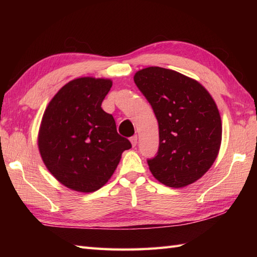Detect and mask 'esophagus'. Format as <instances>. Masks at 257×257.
<instances>
[{
    "instance_id": "1",
    "label": "esophagus",
    "mask_w": 257,
    "mask_h": 257,
    "mask_svg": "<svg viewBox=\"0 0 257 257\" xmlns=\"http://www.w3.org/2000/svg\"><path fill=\"white\" fill-rule=\"evenodd\" d=\"M130 143H132L133 147H136V145H137V143H138V137H137V136H133V137L130 138Z\"/></svg>"
}]
</instances>
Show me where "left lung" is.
<instances>
[{
	"label": "left lung",
	"mask_w": 257,
	"mask_h": 257,
	"mask_svg": "<svg viewBox=\"0 0 257 257\" xmlns=\"http://www.w3.org/2000/svg\"><path fill=\"white\" fill-rule=\"evenodd\" d=\"M134 80L159 123V149L147 160L152 176L170 188L195 182L220 150L222 122L215 101L200 83L176 70L147 67Z\"/></svg>",
	"instance_id": "left-lung-1"
}]
</instances>
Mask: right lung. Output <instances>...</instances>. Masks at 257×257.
<instances>
[{
    "instance_id": "1",
    "label": "right lung",
    "mask_w": 257,
    "mask_h": 257,
    "mask_svg": "<svg viewBox=\"0 0 257 257\" xmlns=\"http://www.w3.org/2000/svg\"><path fill=\"white\" fill-rule=\"evenodd\" d=\"M112 81L80 77L69 81L48 103L38 133L43 161L59 182L78 192L105 185L132 144L118 135L101 102Z\"/></svg>"
}]
</instances>
